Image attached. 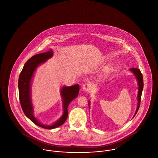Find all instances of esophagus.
<instances>
[{"instance_id": "esophagus-1", "label": "esophagus", "mask_w": 158, "mask_h": 158, "mask_svg": "<svg viewBox=\"0 0 158 158\" xmlns=\"http://www.w3.org/2000/svg\"><path fill=\"white\" fill-rule=\"evenodd\" d=\"M92 89V85L90 84H85L83 87H82V89L85 92H87V91H90Z\"/></svg>"}]
</instances>
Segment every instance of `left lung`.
Wrapping results in <instances>:
<instances>
[{"mask_svg": "<svg viewBox=\"0 0 158 158\" xmlns=\"http://www.w3.org/2000/svg\"><path fill=\"white\" fill-rule=\"evenodd\" d=\"M131 71L134 74V76H135L137 80V82H138V85H139V91H138V95H137V101H138V103H137V109L135 110V114L133 117V118L134 117V116L135 115V114H137L139 107H140V101H141V96H142V92L143 90V76L142 74L140 72V70L138 68H132L130 69ZM89 105L90 106V102L89 101Z\"/></svg>", "mask_w": 158, "mask_h": 158, "instance_id": "8db88e82", "label": "left lung"}]
</instances>
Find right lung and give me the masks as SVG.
Here are the masks:
<instances>
[{
    "instance_id": "right-lung-1",
    "label": "right lung",
    "mask_w": 158,
    "mask_h": 158,
    "mask_svg": "<svg viewBox=\"0 0 158 158\" xmlns=\"http://www.w3.org/2000/svg\"><path fill=\"white\" fill-rule=\"evenodd\" d=\"M51 49L46 52L33 56L25 63L20 74L18 81L19 97L22 109L24 114L33 123L37 126L47 129H51L62 125L68 117V106L69 104L76 98L79 92V85L76 84L71 87L64 86L60 94L63 99V114L61 118L51 125L41 124L33 115V109L31 99V80L36 68L41 63L45 62L53 56Z\"/></svg>"
}]
</instances>
